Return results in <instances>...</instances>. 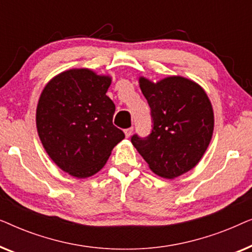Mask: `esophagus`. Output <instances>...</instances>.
Segmentation results:
<instances>
[{
    "label": "esophagus",
    "mask_w": 252,
    "mask_h": 252,
    "mask_svg": "<svg viewBox=\"0 0 252 252\" xmlns=\"http://www.w3.org/2000/svg\"><path fill=\"white\" fill-rule=\"evenodd\" d=\"M124 133H125L126 137H129L130 135H132V133H133V127H129V128H126L125 130H124Z\"/></svg>",
    "instance_id": "esophagus-1"
}]
</instances>
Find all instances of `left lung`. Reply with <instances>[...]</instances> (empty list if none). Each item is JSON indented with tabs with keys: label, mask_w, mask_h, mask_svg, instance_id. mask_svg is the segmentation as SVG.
<instances>
[{
	"label": "left lung",
	"mask_w": 252,
	"mask_h": 252,
	"mask_svg": "<svg viewBox=\"0 0 252 252\" xmlns=\"http://www.w3.org/2000/svg\"><path fill=\"white\" fill-rule=\"evenodd\" d=\"M150 106L153 129L146 137L132 136L133 146L154 173L174 179L201 160L213 133L211 102L201 86L182 77L154 84L140 78Z\"/></svg>",
	"instance_id": "left-lung-1"
}]
</instances>
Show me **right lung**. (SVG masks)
<instances>
[{
	"label": "right lung",
	"instance_id": "right-lung-1",
	"mask_svg": "<svg viewBox=\"0 0 252 252\" xmlns=\"http://www.w3.org/2000/svg\"><path fill=\"white\" fill-rule=\"evenodd\" d=\"M110 85V77L74 68L50 80L40 96L41 142L54 163L75 178L97 173L125 137L112 124L116 106L106 96Z\"/></svg>",
	"mask_w": 252,
	"mask_h": 252
}]
</instances>
